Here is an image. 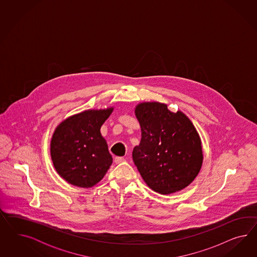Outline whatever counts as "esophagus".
I'll list each match as a JSON object with an SVG mask.
<instances>
[{"label":"esophagus","mask_w":257,"mask_h":257,"mask_svg":"<svg viewBox=\"0 0 257 257\" xmlns=\"http://www.w3.org/2000/svg\"><path fill=\"white\" fill-rule=\"evenodd\" d=\"M114 161H115V163L116 164H119L121 163V162H123V161H125V159L123 158V157H121V156H116Z\"/></svg>","instance_id":"esophagus-1"}]
</instances>
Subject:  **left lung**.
Wrapping results in <instances>:
<instances>
[{
    "mask_svg": "<svg viewBox=\"0 0 257 257\" xmlns=\"http://www.w3.org/2000/svg\"><path fill=\"white\" fill-rule=\"evenodd\" d=\"M141 140L133 160L145 183L156 192L171 194L187 187L202 164V143L194 125L160 102H143L136 108Z\"/></svg>",
    "mask_w": 257,
    "mask_h": 257,
    "instance_id": "obj_1",
    "label": "left lung"
}]
</instances>
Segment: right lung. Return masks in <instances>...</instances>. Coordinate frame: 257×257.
I'll list each match as a JSON object with an SVG mask.
<instances>
[{
  "label": "right lung",
  "instance_id": "add662e5",
  "mask_svg": "<svg viewBox=\"0 0 257 257\" xmlns=\"http://www.w3.org/2000/svg\"><path fill=\"white\" fill-rule=\"evenodd\" d=\"M112 111L87 110L67 118L55 129L51 142L52 160L68 183L90 187L106 173L113 159L100 129Z\"/></svg>",
  "mask_w": 257,
  "mask_h": 257
}]
</instances>
